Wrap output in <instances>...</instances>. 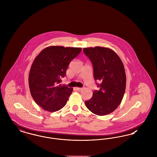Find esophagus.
<instances>
[{"label": "esophagus", "instance_id": "esophagus-1", "mask_svg": "<svg viewBox=\"0 0 157 157\" xmlns=\"http://www.w3.org/2000/svg\"><path fill=\"white\" fill-rule=\"evenodd\" d=\"M75 89L76 90H78V91H81V90H83V88H75Z\"/></svg>", "mask_w": 157, "mask_h": 157}]
</instances>
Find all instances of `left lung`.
Segmentation results:
<instances>
[{
	"label": "left lung",
	"mask_w": 157,
	"mask_h": 157,
	"mask_svg": "<svg viewBox=\"0 0 157 157\" xmlns=\"http://www.w3.org/2000/svg\"><path fill=\"white\" fill-rule=\"evenodd\" d=\"M92 62L94 76L99 90H95L92 97L85 104L90 111L103 116L114 111L120 105L126 88V74L123 63L112 49L96 46L83 48Z\"/></svg>",
	"instance_id": "obj_1"
}]
</instances>
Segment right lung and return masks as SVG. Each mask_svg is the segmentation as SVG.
I'll use <instances>...</instances> for the list:
<instances>
[{"label": "right lung", "instance_id": "1", "mask_svg": "<svg viewBox=\"0 0 157 157\" xmlns=\"http://www.w3.org/2000/svg\"><path fill=\"white\" fill-rule=\"evenodd\" d=\"M81 48L52 46L44 49L33 60L29 75L31 95L45 111L56 112L67 104L73 88L59 85L71 60Z\"/></svg>", "mask_w": 157, "mask_h": 157}]
</instances>
